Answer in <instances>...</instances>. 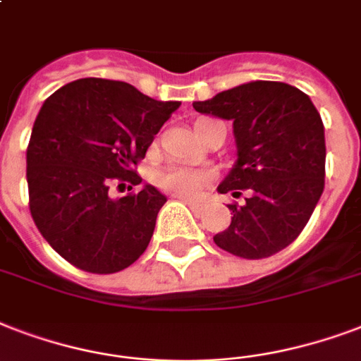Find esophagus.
Listing matches in <instances>:
<instances>
[{"instance_id":"1","label":"esophagus","mask_w":361,"mask_h":361,"mask_svg":"<svg viewBox=\"0 0 361 361\" xmlns=\"http://www.w3.org/2000/svg\"><path fill=\"white\" fill-rule=\"evenodd\" d=\"M180 200H183L189 208H191L195 214H202V210H204V204L202 202H199V200H192V199H185V197H178Z\"/></svg>"}]
</instances>
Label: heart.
I'll use <instances>...</instances> for the list:
<instances>
[{
  "mask_svg": "<svg viewBox=\"0 0 361 361\" xmlns=\"http://www.w3.org/2000/svg\"><path fill=\"white\" fill-rule=\"evenodd\" d=\"M210 180L212 174L206 170L178 166V164L164 166L155 176V183L162 191L172 192L178 197H195Z\"/></svg>",
  "mask_w": 361,
  "mask_h": 361,
  "instance_id": "b5f03b06",
  "label": "heart"
}]
</instances>
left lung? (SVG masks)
I'll use <instances>...</instances> for the list:
<instances>
[{"label": "left lung", "mask_w": 361, "mask_h": 361, "mask_svg": "<svg viewBox=\"0 0 361 361\" xmlns=\"http://www.w3.org/2000/svg\"><path fill=\"white\" fill-rule=\"evenodd\" d=\"M192 107L233 121L236 162L217 191H247L244 204H229L231 225L214 242L244 259L279 254L301 235L324 191L318 109L305 92L279 81L244 82Z\"/></svg>", "instance_id": "left-lung-1"}]
</instances>
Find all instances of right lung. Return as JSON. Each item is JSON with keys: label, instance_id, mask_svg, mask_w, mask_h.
Listing matches in <instances>:
<instances>
[{"label": "right lung", "instance_id": "add662e5", "mask_svg": "<svg viewBox=\"0 0 361 361\" xmlns=\"http://www.w3.org/2000/svg\"><path fill=\"white\" fill-rule=\"evenodd\" d=\"M178 107L100 77L68 82L41 106L26 151L30 212L73 267L111 274L145 252L166 197L153 185L121 199L107 191L114 180L142 183L134 166Z\"/></svg>", "mask_w": 361, "mask_h": 361}]
</instances>
